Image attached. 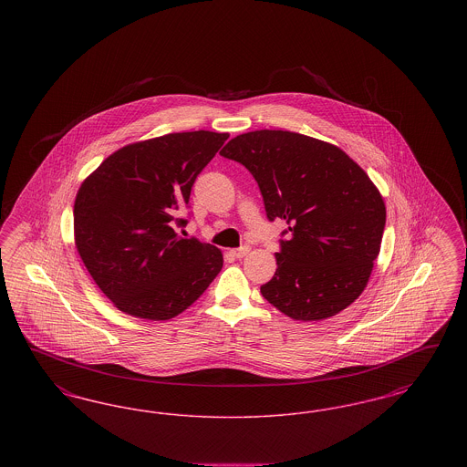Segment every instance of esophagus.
I'll return each instance as SVG.
<instances>
[{
	"label": "esophagus",
	"mask_w": 467,
	"mask_h": 467,
	"mask_svg": "<svg viewBox=\"0 0 467 467\" xmlns=\"http://www.w3.org/2000/svg\"><path fill=\"white\" fill-rule=\"evenodd\" d=\"M250 252V246H240V248H234V250H231V254H233V257H236V259H244V255Z\"/></svg>",
	"instance_id": "obj_1"
}]
</instances>
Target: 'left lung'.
<instances>
[{"label": "left lung", "instance_id": "obj_1", "mask_svg": "<svg viewBox=\"0 0 467 467\" xmlns=\"http://www.w3.org/2000/svg\"><path fill=\"white\" fill-rule=\"evenodd\" d=\"M221 156L255 178L269 223H289L263 297L305 322L352 305L368 285L385 229V202L364 170L331 143L290 131L240 134Z\"/></svg>", "mask_w": 467, "mask_h": 467}]
</instances>
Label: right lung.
Wrapping results in <instances>:
<instances>
[{
    "mask_svg": "<svg viewBox=\"0 0 467 467\" xmlns=\"http://www.w3.org/2000/svg\"><path fill=\"white\" fill-rule=\"evenodd\" d=\"M227 133L191 131L128 145L78 189L77 250L92 280L124 313L168 320L191 306L223 269L217 246L180 238L191 189Z\"/></svg>",
    "mask_w": 467,
    "mask_h": 467,
    "instance_id": "add662e5",
    "label": "right lung"
}]
</instances>
